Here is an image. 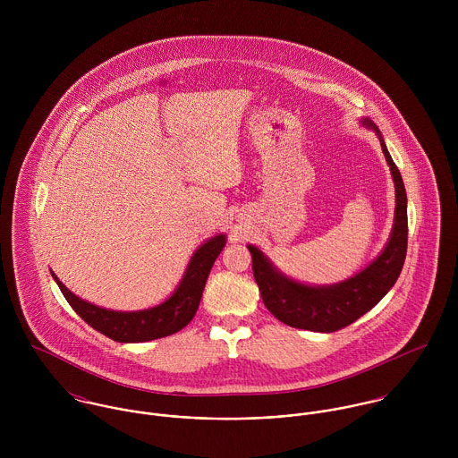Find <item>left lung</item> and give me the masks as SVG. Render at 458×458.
Returning a JSON list of instances; mask_svg holds the SVG:
<instances>
[{
    "mask_svg": "<svg viewBox=\"0 0 458 458\" xmlns=\"http://www.w3.org/2000/svg\"><path fill=\"white\" fill-rule=\"evenodd\" d=\"M360 123L376 131L394 183V216L388 243L367 267L347 280L329 285H310L282 273L256 245H247L252 254L254 278L259 285L266 309L284 325L319 333L349 327L372 310L392 289L402 271L407 252V194L385 144L383 133L370 118Z\"/></svg>",
    "mask_w": 458,
    "mask_h": 458,
    "instance_id": "obj_1",
    "label": "left lung"
}]
</instances>
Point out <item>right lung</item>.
<instances>
[{"label":"right lung","mask_w":458,"mask_h":458,"mask_svg":"<svg viewBox=\"0 0 458 458\" xmlns=\"http://www.w3.org/2000/svg\"><path fill=\"white\" fill-rule=\"evenodd\" d=\"M225 234L220 233L200 243V247L191 258L174 293L160 305L144 310L122 312L93 305L66 289L64 282H60V278L55 275V271H51V275L62 289L70 307L89 327L122 344L149 342L155 338L169 336L187 327L194 319L211 266L225 247Z\"/></svg>","instance_id":"1"}]
</instances>
